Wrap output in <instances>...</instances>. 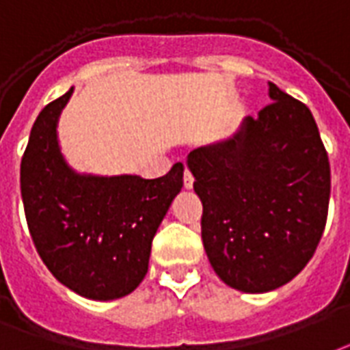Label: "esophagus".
Instances as JSON below:
<instances>
[{
    "label": "esophagus",
    "mask_w": 350,
    "mask_h": 350,
    "mask_svg": "<svg viewBox=\"0 0 350 350\" xmlns=\"http://www.w3.org/2000/svg\"><path fill=\"white\" fill-rule=\"evenodd\" d=\"M193 183H195V176H193V172L189 170V168H185V172H183V185L187 189L193 187Z\"/></svg>",
    "instance_id": "34e87169"
}]
</instances>
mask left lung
Returning <instances> with one entry per match:
<instances>
[{"label":"left lung","mask_w":350,"mask_h":350,"mask_svg":"<svg viewBox=\"0 0 350 350\" xmlns=\"http://www.w3.org/2000/svg\"><path fill=\"white\" fill-rule=\"evenodd\" d=\"M269 96L232 139L187 157L209 263L245 293L273 291L306 267L330 200V163L312 113L274 83Z\"/></svg>","instance_id":"1"}]
</instances>
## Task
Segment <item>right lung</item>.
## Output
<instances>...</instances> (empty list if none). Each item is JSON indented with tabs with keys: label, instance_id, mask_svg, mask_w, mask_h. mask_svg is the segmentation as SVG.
I'll use <instances>...</instances> for the list:
<instances>
[{
	"label": "right lung",
	"instance_id": "obj_1",
	"mask_svg": "<svg viewBox=\"0 0 350 350\" xmlns=\"http://www.w3.org/2000/svg\"><path fill=\"white\" fill-rule=\"evenodd\" d=\"M72 90L48 103L31 128L20 165L23 211L57 280L87 299H120L148 273L152 239L183 187V165L155 180L74 172L57 142Z\"/></svg>",
	"mask_w": 350,
	"mask_h": 350
}]
</instances>
